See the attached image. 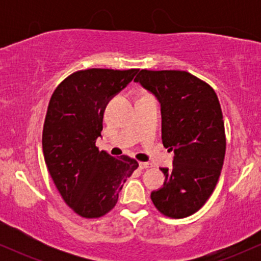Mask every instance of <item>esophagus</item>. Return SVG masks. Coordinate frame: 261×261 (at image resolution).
<instances>
[{
  "mask_svg": "<svg viewBox=\"0 0 261 261\" xmlns=\"http://www.w3.org/2000/svg\"><path fill=\"white\" fill-rule=\"evenodd\" d=\"M139 167H140V169H147V168H151L152 164L147 163V162H140Z\"/></svg>",
  "mask_w": 261,
  "mask_h": 261,
  "instance_id": "34e87169",
  "label": "esophagus"
}]
</instances>
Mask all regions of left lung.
I'll list each match as a JSON object with an SVG mask.
<instances>
[{
	"instance_id": "left-lung-1",
	"label": "left lung",
	"mask_w": 261,
	"mask_h": 261,
	"mask_svg": "<svg viewBox=\"0 0 261 261\" xmlns=\"http://www.w3.org/2000/svg\"><path fill=\"white\" fill-rule=\"evenodd\" d=\"M161 103L162 141L174 152L173 168L151 193L164 216L195 214L216 187L226 153L224 122L217 94L187 71L141 70L135 79Z\"/></svg>"
}]
</instances>
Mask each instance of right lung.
Masks as SVG:
<instances>
[{
  "label": "right lung",
  "instance_id": "add662e5",
  "mask_svg": "<svg viewBox=\"0 0 261 261\" xmlns=\"http://www.w3.org/2000/svg\"><path fill=\"white\" fill-rule=\"evenodd\" d=\"M137 71H77L60 83L49 101L43 128L45 163L64 201L82 217L108 214L139 167L127 155L115 158L95 146L107 104Z\"/></svg>",
  "mask_w": 261,
  "mask_h": 261
}]
</instances>
